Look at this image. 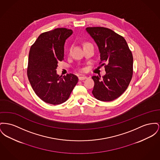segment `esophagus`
Returning <instances> with one entry per match:
<instances>
[{
    "mask_svg": "<svg viewBox=\"0 0 160 160\" xmlns=\"http://www.w3.org/2000/svg\"><path fill=\"white\" fill-rule=\"evenodd\" d=\"M88 77H86V76H80L79 77H78V79L80 80H85V79H86Z\"/></svg>",
    "mask_w": 160,
    "mask_h": 160,
    "instance_id": "obj_1",
    "label": "esophagus"
}]
</instances>
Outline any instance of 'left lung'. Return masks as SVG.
I'll use <instances>...</instances> for the list:
<instances>
[{
  "mask_svg": "<svg viewBox=\"0 0 160 160\" xmlns=\"http://www.w3.org/2000/svg\"><path fill=\"white\" fill-rule=\"evenodd\" d=\"M87 32L94 39L100 54L106 74L102 78L94 75L92 94L98 100L111 102L126 90L133 74V57L126 40L110 29L88 27ZM105 63L102 64L104 65Z\"/></svg>",
  "mask_w": 160,
  "mask_h": 160,
  "instance_id": "8db88e82",
  "label": "left lung"
}]
</instances>
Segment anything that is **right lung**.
<instances>
[{
	"mask_svg": "<svg viewBox=\"0 0 160 160\" xmlns=\"http://www.w3.org/2000/svg\"><path fill=\"white\" fill-rule=\"evenodd\" d=\"M72 30L60 28L41 34L29 52L27 75L29 83L38 97L54 105L65 102L78 82L73 74L59 76L58 63L64 59L66 40Z\"/></svg>",
	"mask_w": 160,
	"mask_h": 160,
	"instance_id": "add662e5",
	"label": "right lung"
}]
</instances>
